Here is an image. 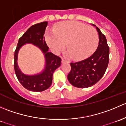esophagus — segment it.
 Masks as SVG:
<instances>
[{
    "label": "esophagus",
    "instance_id": "34e87169",
    "mask_svg": "<svg viewBox=\"0 0 126 126\" xmlns=\"http://www.w3.org/2000/svg\"><path fill=\"white\" fill-rule=\"evenodd\" d=\"M69 62L68 61H66L65 60V59H62V63H68Z\"/></svg>",
    "mask_w": 126,
    "mask_h": 126
}]
</instances>
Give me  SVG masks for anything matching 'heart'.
Masks as SVG:
<instances>
[{"label": "heart", "mask_w": 126, "mask_h": 126, "mask_svg": "<svg viewBox=\"0 0 126 126\" xmlns=\"http://www.w3.org/2000/svg\"><path fill=\"white\" fill-rule=\"evenodd\" d=\"M45 41L53 52L58 53L64 49L67 54L76 60H82L92 55L98 47V35L92 27L78 21H66L57 24L54 30H47Z\"/></svg>", "instance_id": "obj_1"}]
</instances>
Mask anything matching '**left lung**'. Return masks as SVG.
Listing matches in <instances>:
<instances>
[{"mask_svg": "<svg viewBox=\"0 0 126 126\" xmlns=\"http://www.w3.org/2000/svg\"><path fill=\"white\" fill-rule=\"evenodd\" d=\"M96 28L99 35V44L95 52L87 59L70 63L71 70L67 78L76 87L87 88L96 84L104 75L108 66L109 47L107 39L100 30L96 27Z\"/></svg>", "mask_w": 126, "mask_h": 126, "instance_id": "1", "label": "left lung"}]
</instances>
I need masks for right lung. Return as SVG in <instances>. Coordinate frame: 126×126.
<instances>
[{
    "label": "right lung",
    "instance_id": "right-lung-1",
    "mask_svg": "<svg viewBox=\"0 0 126 126\" xmlns=\"http://www.w3.org/2000/svg\"><path fill=\"white\" fill-rule=\"evenodd\" d=\"M47 24V22H43L30 27L19 39L15 51L14 67L16 75L20 84L30 91L42 92L48 89L52 84L53 74L61 64V58L48 52V47L47 45L44 37ZM26 43H32L37 46L45 56V68L42 72L37 75H25L21 72L17 65L18 52L20 48Z\"/></svg>",
    "mask_w": 126,
    "mask_h": 126
}]
</instances>
